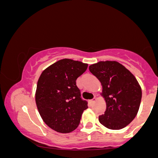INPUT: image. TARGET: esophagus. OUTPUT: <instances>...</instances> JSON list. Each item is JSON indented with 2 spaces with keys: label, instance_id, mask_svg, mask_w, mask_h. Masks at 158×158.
Returning <instances> with one entry per match:
<instances>
[{
  "label": "esophagus",
  "instance_id": "obj_1",
  "mask_svg": "<svg viewBox=\"0 0 158 158\" xmlns=\"http://www.w3.org/2000/svg\"><path fill=\"white\" fill-rule=\"evenodd\" d=\"M96 100H97V98H96V97H94L93 98V99H91V100H90V103H94V102H95Z\"/></svg>",
  "mask_w": 158,
  "mask_h": 158
}]
</instances>
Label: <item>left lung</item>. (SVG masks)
<instances>
[{
  "mask_svg": "<svg viewBox=\"0 0 158 158\" xmlns=\"http://www.w3.org/2000/svg\"><path fill=\"white\" fill-rule=\"evenodd\" d=\"M89 70L102 84L106 102L99 123L109 129L125 128L135 118L140 105L142 90L137 79L116 61H99L90 65Z\"/></svg>",
  "mask_w": 158,
  "mask_h": 158,
  "instance_id": "8db88e82",
  "label": "left lung"
}]
</instances>
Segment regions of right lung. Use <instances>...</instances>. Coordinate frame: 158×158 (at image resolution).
I'll use <instances>...</instances> for the list:
<instances>
[{
	"label": "right lung",
	"instance_id": "add662e5",
	"mask_svg": "<svg viewBox=\"0 0 158 158\" xmlns=\"http://www.w3.org/2000/svg\"><path fill=\"white\" fill-rule=\"evenodd\" d=\"M87 68L88 64L64 59L49 66L40 76L36 106L44 122L54 131L64 134L74 131L88 108L76 82Z\"/></svg>",
	"mask_w": 158,
	"mask_h": 158
}]
</instances>
